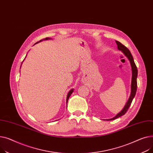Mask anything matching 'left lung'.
<instances>
[{"label":"left lung","mask_w":153,"mask_h":153,"mask_svg":"<svg viewBox=\"0 0 153 153\" xmlns=\"http://www.w3.org/2000/svg\"><path fill=\"white\" fill-rule=\"evenodd\" d=\"M116 44H117V48L118 49L122 51L123 52V53L124 54L127 56V57L128 59V60H130V64H131V70H132V78H131V94L130 96L129 97V100L128 101V102H127L126 105L124 107V108L123 109V110L119 113L115 117H114V118L111 119H108L107 120H115L117 118L120 117L123 115L125 113L127 112V111L128 110L129 107L131 104V102L133 100L134 97L135 96L136 94V92L137 90V76H138V69L137 67L134 64V62L133 58V56L131 55V53L130 52V51L128 50V49L124 45H123L121 42L115 41Z\"/></svg>","instance_id":"left-lung-1"}]
</instances>
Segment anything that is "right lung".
<instances>
[{"instance_id": "add662e5", "label": "right lung", "mask_w": 153, "mask_h": 153, "mask_svg": "<svg viewBox=\"0 0 153 153\" xmlns=\"http://www.w3.org/2000/svg\"><path fill=\"white\" fill-rule=\"evenodd\" d=\"M49 38H46V39H48ZM73 91H74V89H71V90L68 92V94H67V102H68V99H69V97L71 96V93H73Z\"/></svg>"}]
</instances>
